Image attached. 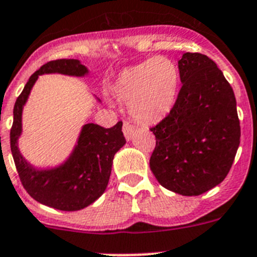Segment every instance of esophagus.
<instances>
[{
    "mask_svg": "<svg viewBox=\"0 0 257 257\" xmlns=\"http://www.w3.org/2000/svg\"><path fill=\"white\" fill-rule=\"evenodd\" d=\"M134 132H136V128L133 125H131L129 123H124L123 124V133L124 137L126 138V141H131L132 137H133Z\"/></svg>",
    "mask_w": 257,
    "mask_h": 257,
    "instance_id": "34e87169",
    "label": "esophagus"
}]
</instances>
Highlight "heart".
Wrapping results in <instances>:
<instances>
[{
  "instance_id": "1",
  "label": "heart",
  "mask_w": 257,
  "mask_h": 257,
  "mask_svg": "<svg viewBox=\"0 0 257 257\" xmlns=\"http://www.w3.org/2000/svg\"><path fill=\"white\" fill-rule=\"evenodd\" d=\"M179 84L177 64L158 56L121 71L113 83L112 93L119 102L128 104L134 120L154 124L172 112Z\"/></svg>"
}]
</instances>
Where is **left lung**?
<instances>
[{"label":"left lung","mask_w":257,"mask_h":257,"mask_svg":"<svg viewBox=\"0 0 257 257\" xmlns=\"http://www.w3.org/2000/svg\"><path fill=\"white\" fill-rule=\"evenodd\" d=\"M178 67L183 85L172 112L150 129L157 145L149 164L165 189L196 196L226 178L240 121L234 90L212 59L186 52Z\"/></svg>","instance_id":"obj_1"}]
</instances>
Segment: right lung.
I'll return each mask as SVG.
<instances>
[{"instance_id": "obj_1", "label": "right lung", "mask_w": 257, "mask_h": 257, "mask_svg": "<svg viewBox=\"0 0 257 257\" xmlns=\"http://www.w3.org/2000/svg\"><path fill=\"white\" fill-rule=\"evenodd\" d=\"M84 77L89 73L78 59H57L46 63L28 79L14 108L11 152L21 183L38 203L62 211H77L94 203L107 189L115 153L125 144L123 123L103 128L94 123L82 126L69 157L53 168L38 169L25 159L18 148L22 134V112L33 85L42 74ZM97 98V97H95ZM98 102H100L97 98Z\"/></svg>"}]
</instances>
